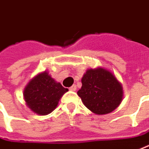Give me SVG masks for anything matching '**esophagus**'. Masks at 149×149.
<instances>
[{
  "label": "esophagus",
  "mask_w": 149,
  "mask_h": 149,
  "mask_svg": "<svg viewBox=\"0 0 149 149\" xmlns=\"http://www.w3.org/2000/svg\"><path fill=\"white\" fill-rule=\"evenodd\" d=\"M69 89H70L71 91H76V90H77V86H76V85H72V87H69Z\"/></svg>",
  "instance_id": "obj_1"
}]
</instances>
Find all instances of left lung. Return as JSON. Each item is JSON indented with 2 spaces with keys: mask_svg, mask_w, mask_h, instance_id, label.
I'll return each instance as SVG.
<instances>
[{
  "mask_svg": "<svg viewBox=\"0 0 149 149\" xmlns=\"http://www.w3.org/2000/svg\"><path fill=\"white\" fill-rule=\"evenodd\" d=\"M77 95L83 104L96 114H107L118 107L123 98L121 83L103 68L89 69L81 78Z\"/></svg>",
  "mask_w": 149,
  "mask_h": 149,
  "instance_id": "obj_1",
  "label": "left lung"
}]
</instances>
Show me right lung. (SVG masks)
<instances>
[{"label": "right lung", "instance_id": "obj_1", "mask_svg": "<svg viewBox=\"0 0 149 149\" xmlns=\"http://www.w3.org/2000/svg\"><path fill=\"white\" fill-rule=\"evenodd\" d=\"M49 76L47 72L38 74L27 84L24 91V97L27 106L39 115L52 113L58 104L59 99L68 92Z\"/></svg>", "mask_w": 149, "mask_h": 149}]
</instances>
